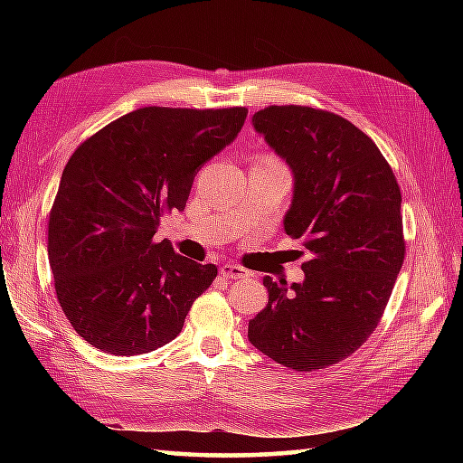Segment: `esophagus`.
Wrapping results in <instances>:
<instances>
[{
  "label": "esophagus",
  "instance_id": "esophagus-1",
  "mask_svg": "<svg viewBox=\"0 0 463 463\" xmlns=\"http://www.w3.org/2000/svg\"><path fill=\"white\" fill-rule=\"evenodd\" d=\"M221 277L234 279V280H237V279H247L249 277V270L239 267V264H234V262H226V264H222V267H221Z\"/></svg>",
  "mask_w": 463,
  "mask_h": 463
}]
</instances>
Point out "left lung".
Listing matches in <instances>:
<instances>
[{
	"mask_svg": "<svg viewBox=\"0 0 463 463\" xmlns=\"http://www.w3.org/2000/svg\"><path fill=\"white\" fill-rule=\"evenodd\" d=\"M252 125L292 169L284 231L312 259L290 288L264 277L269 304L249 340L287 368H326L366 342L390 300L406 254L400 186L376 143L336 113L270 105Z\"/></svg>",
	"mask_w": 463,
	"mask_h": 463,
	"instance_id": "obj_1",
	"label": "left lung"
}]
</instances>
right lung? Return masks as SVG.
<instances>
[{"instance_id": "1", "label": "right lung", "mask_w": 463, "mask_h": 463, "mask_svg": "<svg viewBox=\"0 0 463 463\" xmlns=\"http://www.w3.org/2000/svg\"><path fill=\"white\" fill-rule=\"evenodd\" d=\"M244 107H143L77 146L49 213L57 300L75 332L113 356L179 336L214 264L155 242L161 216L183 211L194 175L242 129Z\"/></svg>"}]
</instances>
